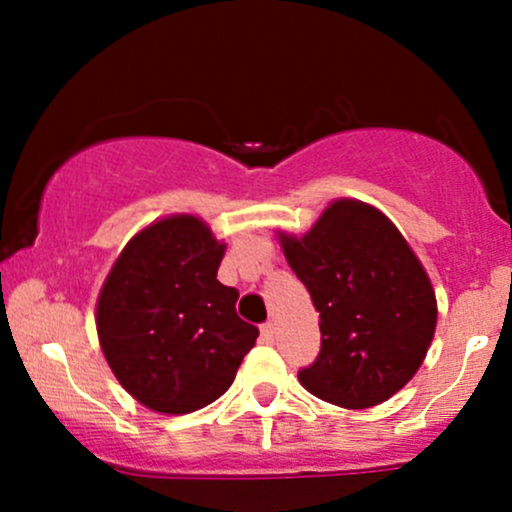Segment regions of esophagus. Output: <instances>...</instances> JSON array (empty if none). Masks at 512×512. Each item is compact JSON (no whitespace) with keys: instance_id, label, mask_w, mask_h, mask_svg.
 Returning <instances> with one entry per match:
<instances>
[{"instance_id":"obj_1","label":"esophagus","mask_w":512,"mask_h":512,"mask_svg":"<svg viewBox=\"0 0 512 512\" xmlns=\"http://www.w3.org/2000/svg\"><path fill=\"white\" fill-rule=\"evenodd\" d=\"M260 332H262L264 342H274V322H264V325L260 327Z\"/></svg>"}]
</instances>
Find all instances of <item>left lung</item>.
<instances>
[{
  "instance_id": "1",
  "label": "left lung",
  "mask_w": 512,
  "mask_h": 512,
  "mask_svg": "<svg viewBox=\"0 0 512 512\" xmlns=\"http://www.w3.org/2000/svg\"><path fill=\"white\" fill-rule=\"evenodd\" d=\"M286 262L320 313V354L298 380L310 395L368 409L414 378L433 342L436 293L383 211L337 199L301 238L279 231Z\"/></svg>"
}]
</instances>
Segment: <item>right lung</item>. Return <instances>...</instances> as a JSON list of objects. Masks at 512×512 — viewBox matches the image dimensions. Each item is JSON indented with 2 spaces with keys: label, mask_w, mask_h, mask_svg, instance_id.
Wrapping results in <instances>:
<instances>
[{
  "label": "right lung",
  "mask_w": 512,
  "mask_h": 512,
  "mask_svg": "<svg viewBox=\"0 0 512 512\" xmlns=\"http://www.w3.org/2000/svg\"><path fill=\"white\" fill-rule=\"evenodd\" d=\"M226 243L202 219L175 214L120 252L96 305L98 342L120 385L144 407L190 414L219 399L260 330L216 279Z\"/></svg>",
  "instance_id": "right-lung-1"
}]
</instances>
